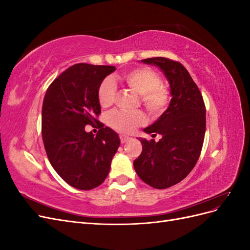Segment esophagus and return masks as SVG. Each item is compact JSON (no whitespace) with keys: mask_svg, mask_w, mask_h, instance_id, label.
<instances>
[{"mask_svg":"<svg viewBox=\"0 0 250 250\" xmlns=\"http://www.w3.org/2000/svg\"><path fill=\"white\" fill-rule=\"evenodd\" d=\"M129 140H130V138L127 137V135H124V134H121L120 135V141H121V143H122V144L126 143L127 141H129Z\"/></svg>","mask_w":250,"mask_h":250,"instance_id":"1","label":"esophagus"}]
</instances>
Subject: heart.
I'll return each mask as SVG.
<instances>
[{"mask_svg": "<svg viewBox=\"0 0 250 250\" xmlns=\"http://www.w3.org/2000/svg\"><path fill=\"white\" fill-rule=\"evenodd\" d=\"M125 84L140 94L143 106L151 116H160L169 104V90L161 82V77L155 71L147 66L135 67L122 74ZM117 93L115 82L105 78L98 87V101L102 107H109L113 103ZM145 122V115L142 111L124 112L112 111L107 118L108 125L121 132H131L135 127Z\"/></svg>", "mask_w": 250, "mask_h": 250, "instance_id": "heart-1", "label": "heart"}]
</instances>
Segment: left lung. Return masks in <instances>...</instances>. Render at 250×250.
I'll return each instance as SVG.
<instances>
[{
    "label": "left lung",
    "instance_id": "1",
    "mask_svg": "<svg viewBox=\"0 0 250 250\" xmlns=\"http://www.w3.org/2000/svg\"><path fill=\"white\" fill-rule=\"evenodd\" d=\"M157 65L167 77L172 99L168 109L144 131L161 134L154 140L140 139L143 150L133 162L140 178L155 188H167L180 183L197 163L206 134V105L198 86L186 67L166 57L143 59Z\"/></svg>",
    "mask_w": 250,
    "mask_h": 250
}]
</instances>
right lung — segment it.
Here are the masks:
<instances>
[{
    "instance_id": "add662e5",
    "label": "right lung",
    "mask_w": 250,
    "mask_h": 250,
    "mask_svg": "<svg viewBox=\"0 0 250 250\" xmlns=\"http://www.w3.org/2000/svg\"><path fill=\"white\" fill-rule=\"evenodd\" d=\"M116 70L112 65L74 64L53 81L44 96L42 135L50 164L66 184L79 190H92L107 177L119 135L104 127L98 87ZM97 124L95 136L85 131Z\"/></svg>"
}]
</instances>
